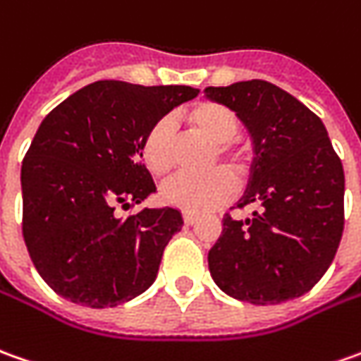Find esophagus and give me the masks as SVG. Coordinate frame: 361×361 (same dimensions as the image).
<instances>
[{
	"instance_id": "obj_1",
	"label": "esophagus",
	"mask_w": 361,
	"mask_h": 361,
	"mask_svg": "<svg viewBox=\"0 0 361 361\" xmlns=\"http://www.w3.org/2000/svg\"><path fill=\"white\" fill-rule=\"evenodd\" d=\"M183 220H185V224H195V222H197V214L185 212V214H183Z\"/></svg>"
}]
</instances>
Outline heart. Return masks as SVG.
Segmentation results:
<instances>
[{"label": "heart", "mask_w": 361, "mask_h": 361, "mask_svg": "<svg viewBox=\"0 0 361 361\" xmlns=\"http://www.w3.org/2000/svg\"><path fill=\"white\" fill-rule=\"evenodd\" d=\"M188 129L197 135L216 142V151L210 164L219 159L243 169L244 151L234 145L240 130L236 113L226 105L202 101L185 113ZM141 159L149 173L154 176L169 175L175 166V129L169 118H159L147 129L141 141ZM236 195V178L226 169H214L207 175H178L161 186V198L164 204L185 210V212H207L224 204Z\"/></svg>", "instance_id": "obj_1"}]
</instances>
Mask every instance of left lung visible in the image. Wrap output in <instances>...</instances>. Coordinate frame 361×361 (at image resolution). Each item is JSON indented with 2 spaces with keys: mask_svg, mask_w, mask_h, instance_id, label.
Returning <instances> with one entry per match:
<instances>
[{
  "mask_svg": "<svg viewBox=\"0 0 361 361\" xmlns=\"http://www.w3.org/2000/svg\"><path fill=\"white\" fill-rule=\"evenodd\" d=\"M210 101L236 113L250 133L254 161L238 207L226 214L209 252V270L228 296L280 304L314 288L332 264L344 232V169L328 130L296 97L252 79L207 87Z\"/></svg>",
  "mask_w": 361,
  "mask_h": 361,
  "instance_id": "1",
  "label": "left lung"
}]
</instances>
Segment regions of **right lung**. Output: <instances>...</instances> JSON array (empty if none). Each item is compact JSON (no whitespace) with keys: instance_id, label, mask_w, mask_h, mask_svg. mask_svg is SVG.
Listing matches in <instances>:
<instances>
[{"instance_id":"obj_1","label":"right lung","mask_w":361,"mask_h":361,"mask_svg":"<svg viewBox=\"0 0 361 361\" xmlns=\"http://www.w3.org/2000/svg\"><path fill=\"white\" fill-rule=\"evenodd\" d=\"M198 95L186 85L97 81L43 118L21 164L23 240L53 292L89 308L129 302L151 286L164 246L183 228L176 209L141 204L157 190L141 163L154 121Z\"/></svg>"}]
</instances>
